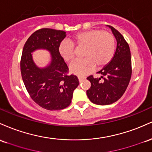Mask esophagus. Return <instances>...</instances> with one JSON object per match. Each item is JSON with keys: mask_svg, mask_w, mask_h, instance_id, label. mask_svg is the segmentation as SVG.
<instances>
[{"mask_svg": "<svg viewBox=\"0 0 152 152\" xmlns=\"http://www.w3.org/2000/svg\"><path fill=\"white\" fill-rule=\"evenodd\" d=\"M78 80H79L80 83H81V82H83L84 80H85V77H83V76H79L78 77Z\"/></svg>", "mask_w": 152, "mask_h": 152, "instance_id": "esophagus-1", "label": "esophagus"}]
</instances>
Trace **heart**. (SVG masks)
Listing matches in <instances>:
<instances>
[{"label": "heart", "mask_w": 152, "mask_h": 152, "mask_svg": "<svg viewBox=\"0 0 152 152\" xmlns=\"http://www.w3.org/2000/svg\"><path fill=\"white\" fill-rule=\"evenodd\" d=\"M85 47L84 59H77L70 64L71 72L77 75L89 74L95 68L105 67L113 59L115 50L113 35L107 31L90 29L78 33L72 39V42L63 41L59 46V52L66 62L75 58V46Z\"/></svg>", "instance_id": "obj_1"}]
</instances>
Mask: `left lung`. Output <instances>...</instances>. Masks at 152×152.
<instances>
[{
	"label": "left lung",
	"instance_id": "left-lung-1",
	"mask_svg": "<svg viewBox=\"0 0 152 152\" xmlns=\"http://www.w3.org/2000/svg\"><path fill=\"white\" fill-rule=\"evenodd\" d=\"M117 41L114 57L98 73L99 78L93 75L87 77L91 87L87 90V95L92 103L105 105L117 101L125 93L130 82L132 68L129 44L121 34L111 26H108Z\"/></svg>",
	"mask_w": 152,
	"mask_h": 152
}]
</instances>
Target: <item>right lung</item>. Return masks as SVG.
Listing matches in <instances>:
<instances>
[{
    "label": "right lung",
    "mask_w": 152,
    "mask_h": 152,
    "mask_svg": "<svg viewBox=\"0 0 152 152\" xmlns=\"http://www.w3.org/2000/svg\"><path fill=\"white\" fill-rule=\"evenodd\" d=\"M65 34L64 31L40 28L28 37L22 52L20 66L27 92L36 103L49 110L69 106L73 91L79 85L77 77L68 75L69 68L59 52ZM38 48H46L52 54V62L44 69L37 67L32 59L31 52Z\"/></svg>",
    "instance_id": "1"
}]
</instances>
